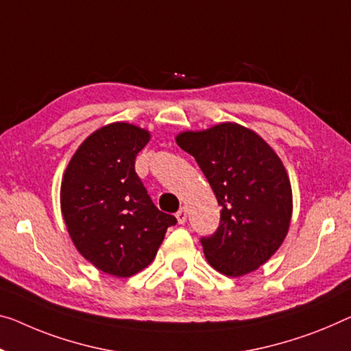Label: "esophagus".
<instances>
[{"label":"esophagus","instance_id":"1","mask_svg":"<svg viewBox=\"0 0 351 351\" xmlns=\"http://www.w3.org/2000/svg\"><path fill=\"white\" fill-rule=\"evenodd\" d=\"M176 218H177V221H179V224H183L186 221V208L185 207H182L179 212L176 213Z\"/></svg>","mask_w":351,"mask_h":351}]
</instances>
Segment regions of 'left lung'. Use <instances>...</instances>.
Listing matches in <instances>:
<instances>
[{
	"instance_id": "8db88e82",
	"label": "left lung",
	"mask_w": 351,
	"mask_h": 351,
	"mask_svg": "<svg viewBox=\"0 0 351 351\" xmlns=\"http://www.w3.org/2000/svg\"><path fill=\"white\" fill-rule=\"evenodd\" d=\"M193 155L221 206L219 228L201 240L217 271L240 278L269 261L292 219V185L281 158L261 134L221 122L176 136Z\"/></svg>"
}]
</instances>
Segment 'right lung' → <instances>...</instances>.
I'll use <instances>...</instances> for the list:
<instances>
[{
    "mask_svg": "<svg viewBox=\"0 0 351 351\" xmlns=\"http://www.w3.org/2000/svg\"><path fill=\"white\" fill-rule=\"evenodd\" d=\"M150 132L112 122L90 133L61 182V212L77 251L106 274L130 278L157 256L177 219L154 206L134 158Z\"/></svg>",
    "mask_w": 351,
    "mask_h": 351,
    "instance_id": "right-lung-1",
    "label": "right lung"
}]
</instances>
